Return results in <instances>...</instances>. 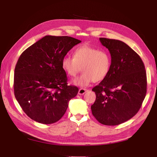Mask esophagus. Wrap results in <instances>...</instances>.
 <instances>
[{
    "label": "esophagus",
    "mask_w": 157,
    "mask_h": 157,
    "mask_svg": "<svg viewBox=\"0 0 157 157\" xmlns=\"http://www.w3.org/2000/svg\"><path fill=\"white\" fill-rule=\"evenodd\" d=\"M87 91H88L87 89L80 88V89H79V90H78V94H79V95H83V94H84L85 93H86Z\"/></svg>",
    "instance_id": "obj_1"
}]
</instances>
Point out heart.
Masks as SVG:
<instances>
[{"instance_id":"obj_1","label":"heart","mask_w":157,"mask_h":157,"mask_svg":"<svg viewBox=\"0 0 157 157\" xmlns=\"http://www.w3.org/2000/svg\"><path fill=\"white\" fill-rule=\"evenodd\" d=\"M61 67L69 77L73 78L80 70L83 71L73 83L80 87L87 86L92 82L105 79L110 71L111 58L108 52L100 50L88 44L80 46L73 52V58L65 56Z\"/></svg>"}]
</instances>
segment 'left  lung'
<instances>
[{
  "label": "left lung",
  "mask_w": 157,
  "mask_h": 157,
  "mask_svg": "<svg viewBox=\"0 0 157 157\" xmlns=\"http://www.w3.org/2000/svg\"><path fill=\"white\" fill-rule=\"evenodd\" d=\"M111 57L107 77L92 88L96 99L91 106L96 120L115 126L132 118L138 112L147 92V76L143 61L124 42L99 38Z\"/></svg>",
  "instance_id": "left-lung-1"
}]
</instances>
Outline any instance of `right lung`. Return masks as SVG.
I'll use <instances>...</instances> for the list:
<instances>
[{
    "label": "right lung",
    "mask_w": 157,
    "mask_h": 157,
    "mask_svg": "<svg viewBox=\"0 0 157 157\" xmlns=\"http://www.w3.org/2000/svg\"><path fill=\"white\" fill-rule=\"evenodd\" d=\"M81 42L75 38L47 35L23 52L14 71V95L32 120L44 124L60 120L78 88L68 86L61 61Z\"/></svg>",
    "instance_id": "1"
}]
</instances>
